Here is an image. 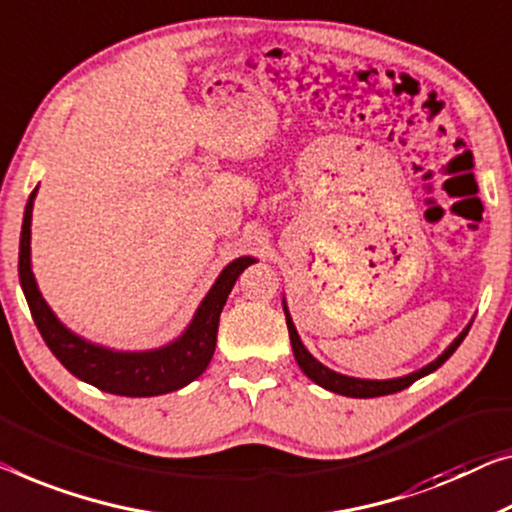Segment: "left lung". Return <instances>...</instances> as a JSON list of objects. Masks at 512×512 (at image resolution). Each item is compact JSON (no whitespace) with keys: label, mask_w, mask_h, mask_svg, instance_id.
Instances as JSON below:
<instances>
[{"label":"left lung","mask_w":512,"mask_h":512,"mask_svg":"<svg viewBox=\"0 0 512 512\" xmlns=\"http://www.w3.org/2000/svg\"><path fill=\"white\" fill-rule=\"evenodd\" d=\"M282 308H285V317H287V331H289V340H292V352L296 363H299V368L308 375L315 384H319L326 391L331 393H338V395H347V398H379V395H391V393H398L404 391V388H409L414 384L416 379H421L425 375H430L437 368H441L448 358L453 356V352L457 347H460V342L467 338V333L471 329V324L464 329L457 338L448 345V349L444 354H441L437 361H432L430 365H425V368L411 372V375H404L398 379H358V377H347V375H340V372H333L326 368L317 361L315 356H312L308 349L303 347V342L299 338V333H296V326L292 322V317H289V310H287V303L282 301Z\"/></svg>","instance_id":"1"}]
</instances>
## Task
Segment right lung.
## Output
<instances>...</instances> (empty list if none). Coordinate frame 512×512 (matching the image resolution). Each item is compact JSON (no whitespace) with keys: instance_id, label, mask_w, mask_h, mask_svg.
Returning a JSON list of instances; mask_svg holds the SVG:
<instances>
[{"instance_id":"right-lung-1","label":"right lung","mask_w":512,"mask_h":512,"mask_svg":"<svg viewBox=\"0 0 512 512\" xmlns=\"http://www.w3.org/2000/svg\"><path fill=\"white\" fill-rule=\"evenodd\" d=\"M36 190L38 186L29 195L25 218H22L18 273L36 329L41 331L45 345L57 356V361L87 384L112 395H126V398H151V395L172 393L200 377L216 352L218 322L227 296L243 269H248L257 259L239 257L227 264L218 280L213 282L209 294L204 296L193 322L170 345L149 349V352H114V349L94 345V342L68 331L38 292L32 273V248H29Z\"/></svg>"}]
</instances>
